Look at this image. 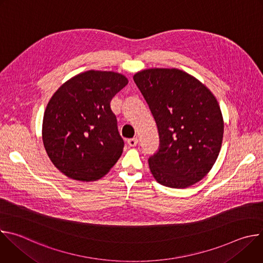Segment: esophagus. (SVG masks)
<instances>
[{
  "mask_svg": "<svg viewBox=\"0 0 263 263\" xmlns=\"http://www.w3.org/2000/svg\"><path fill=\"white\" fill-rule=\"evenodd\" d=\"M137 142H138L137 137H133V138L128 139V144H129L130 146H135V145L137 144Z\"/></svg>",
  "mask_w": 263,
  "mask_h": 263,
  "instance_id": "34e87169",
  "label": "esophagus"
}]
</instances>
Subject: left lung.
Segmentation results:
<instances>
[{"label":"left lung","mask_w":263,"mask_h":263,"mask_svg":"<svg viewBox=\"0 0 263 263\" xmlns=\"http://www.w3.org/2000/svg\"><path fill=\"white\" fill-rule=\"evenodd\" d=\"M133 79L156 121L159 151L148 159L154 179L186 189L214 165L223 136V119L215 96L191 73L178 68H146Z\"/></svg>","instance_id":"obj_1"}]
</instances>
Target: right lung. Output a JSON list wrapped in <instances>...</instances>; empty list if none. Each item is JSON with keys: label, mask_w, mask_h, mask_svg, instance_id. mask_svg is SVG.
Here are the masks:
<instances>
[{"label": "right lung", "mask_w": 263, "mask_h": 263, "mask_svg": "<svg viewBox=\"0 0 263 263\" xmlns=\"http://www.w3.org/2000/svg\"><path fill=\"white\" fill-rule=\"evenodd\" d=\"M129 80L123 73L86 70L52 96L43 120V141L52 163L67 178L90 182L120 159L124 140L110 102Z\"/></svg>", "instance_id": "right-lung-1"}]
</instances>
